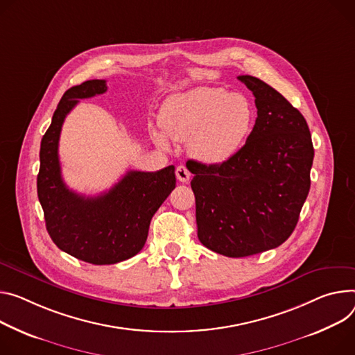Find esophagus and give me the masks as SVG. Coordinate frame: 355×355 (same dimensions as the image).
<instances>
[{
    "label": "esophagus",
    "instance_id": "34e87169",
    "mask_svg": "<svg viewBox=\"0 0 355 355\" xmlns=\"http://www.w3.org/2000/svg\"><path fill=\"white\" fill-rule=\"evenodd\" d=\"M175 175L181 182H188L191 180V174L185 166H178L175 170Z\"/></svg>",
    "mask_w": 355,
    "mask_h": 355
}]
</instances>
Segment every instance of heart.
Listing matches in <instances>:
<instances>
[{"label": "heart", "instance_id": "1", "mask_svg": "<svg viewBox=\"0 0 355 355\" xmlns=\"http://www.w3.org/2000/svg\"><path fill=\"white\" fill-rule=\"evenodd\" d=\"M253 116L245 96L220 87H197L171 96L159 116L163 132L151 130V136L163 147L167 137L188 140L192 157L218 166L241 148L250 133Z\"/></svg>", "mask_w": 355, "mask_h": 355}]
</instances>
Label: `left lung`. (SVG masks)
Instances as JSON below:
<instances>
[{"label": "left lung", "mask_w": 355, "mask_h": 355, "mask_svg": "<svg viewBox=\"0 0 355 355\" xmlns=\"http://www.w3.org/2000/svg\"><path fill=\"white\" fill-rule=\"evenodd\" d=\"M257 117L245 146L228 161L189 159L198 239L243 257L280 246L295 231L310 189L314 148L303 114L263 80L242 75Z\"/></svg>", "instance_id": "1"}]
</instances>
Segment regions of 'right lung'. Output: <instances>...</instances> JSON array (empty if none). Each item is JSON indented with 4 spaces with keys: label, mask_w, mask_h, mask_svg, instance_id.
<instances>
[{
    "label": "right lung",
    "mask_w": 355,
    "mask_h": 355,
    "mask_svg": "<svg viewBox=\"0 0 355 355\" xmlns=\"http://www.w3.org/2000/svg\"><path fill=\"white\" fill-rule=\"evenodd\" d=\"M107 90L106 80L93 79L65 92L41 141L38 198L46 231L63 252L92 265H113L137 254L148 235L153 215L175 188V168L155 173L128 171L98 197H85L62 180L58 155L62 124L79 99Z\"/></svg>",
    "instance_id": "right-lung-1"
}]
</instances>
